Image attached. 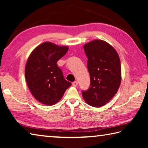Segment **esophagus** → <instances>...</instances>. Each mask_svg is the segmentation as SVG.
Segmentation results:
<instances>
[{
  "label": "esophagus",
  "mask_w": 148,
  "mask_h": 148,
  "mask_svg": "<svg viewBox=\"0 0 148 148\" xmlns=\"http://www.w3.org/2000/svg\"><path fill=\"white\" fill-rule=\"evenodd\" d=\"M72 86H73L74 87H77V81L74 82L73 83H72Z\"/></svg>",
  "instance_id": "1"
}]
</instances>
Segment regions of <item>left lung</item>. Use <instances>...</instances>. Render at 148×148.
Segmentation results:
<instances>
[{"label":"left lung","instance_id":"1","mask_svg":"<svg viewBox=\"0 0 148 148\" xmlns=\"http://www.w3.org/2000/svg\"><path fill=\"white\" fill-rule=\"evenodd\" d=\"M91 79L89 89L82 92L87 104L93 107L106 104L116 94L121 82L119 55L106 41L95 40L84 46Z\"/></svg>","mask_w":148,"mask_h":148}]
</instances>
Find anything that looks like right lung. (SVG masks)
<instances>
[{
	"label": "right lung",
	"mask_w": 148,
	"mask_h": 148,
	"mask_svg": "<svg viewBox=\"0 0 148 148\" xmlns=\"http://www.w3.org/2000/svg\"><path fill=\"white\" fill-rule=\"evenodd\" d=\"M68 50V46L45 42L35 47L28 57L25 69L27 84L42 104L51 106L57 103L71 86L57 64Z\"/></svg>",
	"instance_id": "right-lung-1"
}]
</instances>
